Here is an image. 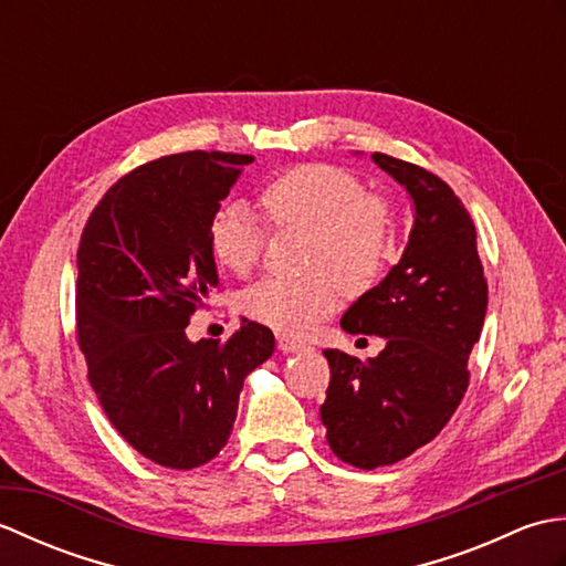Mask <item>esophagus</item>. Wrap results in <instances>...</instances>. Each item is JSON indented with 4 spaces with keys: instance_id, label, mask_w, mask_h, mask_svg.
I'll return each instance as SVG.
<instances>
[{
    "instance_id": "34e87169",
    "label": "esophagus",
    "mask_w": 566,
    "mask_h": 566,
    "mask_svg": "<svg viewBox=\"0 0 566 566\" xmlns=\"http://www.w3.org/2000/svg\"><path fill=\"white\" fill-rule=\"evenodd\" d=\"M276 347H280L282 353H306V350H311L306 343L292 338V335H280V338H276Z\"/></svg>"
}]
</instances>
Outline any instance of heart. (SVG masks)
<instances>
[{
  "label": "heart",
  "mask_w": 566,
  "mask_h": 566,
  "mask_svg": "<svg viewBox=\"0 0 566 566\" xmlns=\"http://www.w3.org/2000/svg\"><path fill=\"white\" fill-rule=\"evenodd\" d=\"M258 207L272 228H306V274H270L243 294V311L276 333L302 335L331 316L345 290L365 292L394 252L391 201L365 191L359 179L326 163L296 165L262 185ZM207 243L213 260L238 276L258 268L264 228L231 203L211 216Z\"/></svg>",
  "instance_id": "heart-1"
}]
</instances>
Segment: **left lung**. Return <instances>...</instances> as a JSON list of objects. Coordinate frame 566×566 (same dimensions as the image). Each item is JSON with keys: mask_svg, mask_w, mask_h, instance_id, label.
<instances>
[{"mask_svg": "<svg viewBox=\"0 0 566 566\" xmlns=\"http://www.w3.org/2000/svg\"><path fill=\"white\" fill-rule=\"evenodd\" d=\"M371 160L406 187L416 221L399 264L340 321L347 333L381 335L387 347L367 363L323 350L326 440L357 469L399 462L444 428L469 387L467 363L489 298L474 221L450 185L387 153Z\"/></svg>", "mask_w": 566, "mask_h": 566, "instance_id": "obj_1", "label": "left lung"}]
</instances>
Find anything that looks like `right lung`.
Masks as SVG:
<instances>
[{
	"label": "right lung",
	"instance_id": "right-lung-1",
	"mask_svg": "<svg viewBox=\"0 0 566 566\" xmlns=\"http://www.w3.org/2000/svg\"><path fill=\"white\" fill-rule=\"evenodd\" d=\"M252 155H165L114 182L77 248V343L106 418L130 448L170 469L213 460L231 438L243 379L274 353L262 323L226 343L185 328L219 286L211 216Z\"/></svg>",
	"mask_w": 566,
	"mask_h": 566
}]
</instances>
